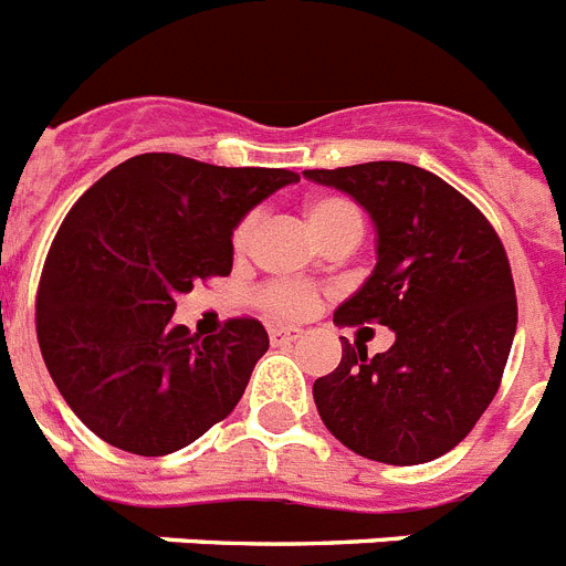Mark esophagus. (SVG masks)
<instances>
[{"instance_id":"obj_1","label":"esophagus","mask_w":566,"mask_h":566,"mask_svg":"<svg viewBox=\"0 0 566 566\" xmlns=\"http://www.w3.org/2000/svg\"><path fill=\"white\" fill-rule=\"evenodd\" d=\"M269 337H272L274 346H289V343L301 340L303 329H294V326H274V329L269 332Z\"/></svg>"}]
</instances>
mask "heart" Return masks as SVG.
Returning <instances> with one entry per match:
<instances>
[{
    "instance_id": "obj_1",
    "label": "heart",
    "mask_w": 566,
    "mask_h": 566,
    "mask_svg": "<svg viewBox=\"0 0 566 566\" xmlns=\"http://www.w3.org/2000/svg\"><path fill=\"white\" fill-rule=\"evenodd\" d=\"M306 220L308 229L315 231L321 243H326L329 237L343 234V231L360 234V229H364L360 211L349 200H340V197H315V200H308ZM254 226H258V214L243 217L237 223L234 234H231L234 251H243L249 245ZM260 301H263L269 312L280 317H306L317 308V292L308 286H297V283H272V286H265L260 292Z\"/></svg>"
}]
</instances>
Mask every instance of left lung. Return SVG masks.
I'll return each mask as SVG.
<instances>
[{
  "label": "left lung",
  "mask_w": 566,
  "mask_h": 566,
  "mask_svg": "<svg viewBox=\"0 0 566 566\" xmlns=\"http://www.w3.org/2000/svg\"><path fill=\"white\" fill-rule=\"evenodd\" d=\"M303 174L355 197L378 231L375 272L337 306L335 323L395 332L378 355L340 337V366L312 389L317 412L369 461L441 458L492 403L513 349L518 303L504 245L461 191L409 163Z\"/></svg>",
  "instance_id": "8db88e82"
}]
</instances>
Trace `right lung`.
I'll list each match as a JSON object with an SVG mask.
<instances>
[{
    "mask_svg": "<svg viewBox=\"0 0 566 566\" xmlns=\"http://www.w3.org/2000/svg\"><path fill=\"white\" fill-rule=\"evenodd\" d=\"M301 177L139 154L67 211L36 292V337L53 384L111 447L157 458L209 432L243 398L269 349L254 317L197 337L171 323L177 294L231 272V234Z\"/></svg>",
    "mask_w": 566,
    "mask_h": 566,
    "instance_id": "obj_1",
    "label": "right lung"
}]
</instances>
